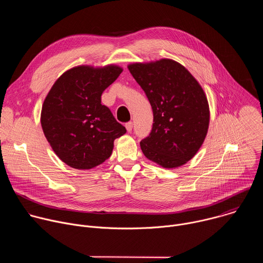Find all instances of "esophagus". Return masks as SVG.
<instances>
[{"label":"esophagus","mask_w":263,"mask_h":263,"mask_svg":"<svg viewBox=\"0 0 263 263\" xmlns=\"http://www.w3.org/2000/svg\"><path fill=\"white\" fill-rule=\"evenodd\" d=\"M132 128H133V123L132 122H129V123L126 124V129H127L128 132H131Z\"/></svg>","instance_id":"34e87169"}]
</instances>
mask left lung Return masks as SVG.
I'll return each mask as SVG.
<instances>
[{
	"label": "left lung",
	"instance_id": "8db88e82",
	"mask_svg": "<svg viewBox=\"0 0 263 263\" xmlns=\"http://www.w3.org/2000/svg\"><path fill=\"white\" fill-rule=\"evenodd\" d=\"M128 68L153 110V128L140 141L144 156L164 168L190 161L209 126L206 95L193 74L172 59L132 63Z\"/></svg>",
	"mask_w": 263,
	"mask_h": 263
}]
</instances>
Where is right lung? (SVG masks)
Instances as JSON below:
<instances>
[{"instance_id":"add662e5","label":"right lung","mask_w":263,"mask_h":263,"mask_svg":"<svg viewBox=\"0 0 263 263\" xmlns=\"http://www.w3.org/2000/svg\"><path fill=\"white\" fill-rule=\"evenodd\" d=\"M123 71L118 65L72 67L56 80L42 108L41 123L55 154L67 165L90 170L107 160L114 141L126 133L110 109L101 104L103 91Z\"/></svg>"}]
</instances>
